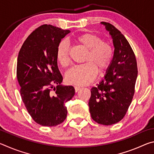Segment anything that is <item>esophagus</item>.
<instances>
[{"mask_svg":"<svg viewBox=\"0 0 154 154\" xmlns=\"http://www.w3.org/2000/svg\"><path fill=\"white\" fill-rule=\"evenodd\" d=\"M80 89H81L80 87H79V86H75V92H77L78 91H79Z\"/></svg>","mask_w":154,"mask_h":154,"instance_id":"1","label":"esophagus"}]
</instances>
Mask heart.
<instances>
[{"label": "heart", "instance_id": "obj_1", "mask_svg": "<svg viewBox=\"0 0 154 154\" xmlns=\"http://www.w3.org/2000/svg\"><path fill=\"white\" fill-rule=\"evenodd\" d=\"M75 41L87 49L85 62L86 63L75 66L66 74L68 83L76 85H85L92 82L98 71L103 73L109 69L113 57V50L110 44L102 42L98 36L90 32L77 35ZM69 47L65 41H62L57 48L56 58L62 67H68L71 63Z\"/></svg>", "mask_w": 154, "mask_h": 154}]
</instances>
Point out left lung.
I'll list each match as a JSON object with an SVG mask.
<instances>
[{"label":"left lung","mask_w":154,"mask_h":154,"mask_svg":"<svg viewBox=\"0 0 154 154\" xmlns=\"http://www.w3.org/2000/svg\"><path fill=\"white\" fill-rule=\"evenodd\" d=\"M100 24L111 36L114 54L104 78L91 89L88 105L93 120L109 126L126 115L134 94L138 71L134 51L125 36L109 23Z\"/></svg>","instance_id":"left-lung-1"}]
</instances>
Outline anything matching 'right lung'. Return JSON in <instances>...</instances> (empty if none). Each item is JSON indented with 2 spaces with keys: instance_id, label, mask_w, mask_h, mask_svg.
Listing matches in <instances>:
<instances>
[{
  "instance_id": "right-lung-1",
  "label": "right lung",
  "mask_w": 154,
  "mask_h": 154,
  "mask_svg": "<svg viewBox=\"0 0 154 154\" xmlns=\"http://www.w3.org/2000/svg\"><path fill=\"white\" fill-rule=\"evenodd\" d=\"M71 31L44 24L26 39L17 57V78L20 94L33 120L43 126H55L67 116L65 105L75 95L72 85H62L57 48ZM56 85V87H54Z\"/></svg>"
}]
</instances>
